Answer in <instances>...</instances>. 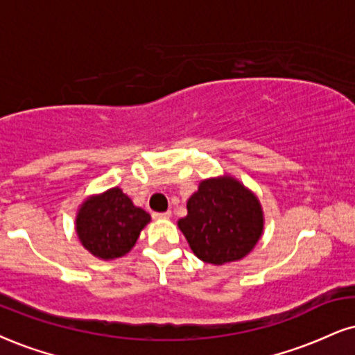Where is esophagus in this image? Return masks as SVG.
<instances>
[{
  "label": "esophagus",
  "instance_id": "obj_1",
  "mask_svg": "<svg viewBox=\"0 0 355 355\" xmlns=\"http://www.w3.org/2000/svg\"><path fill=\"white\" fill-rule=\"evenodd\" d=\"M172 216V213L165 211V213H153V218L155 220H168Z\"/></svg>",
  "mask_w": 355,
  "mask_h": 355
}]
</instances>
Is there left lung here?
I'll list each match as a JSON object with an SVG mask.
<instances>
[{
    "mask_svg": "<svg viewBox=\"0 0 355 355\" xmlns=\"http://www.w3.org/2000/svg\"><path fill=\"white\" fill-rule=\"evenodd\" d=\"M187 211L178 228L196 258L216 266L245 258L264 230L258 196L226 173L200 182L187 202Z\"/></svg>",
    "mask_w": 355,
    "mask_h": 355,
    "instance_id": "obj_1",
    "label": "left lung"
}]
</instances>
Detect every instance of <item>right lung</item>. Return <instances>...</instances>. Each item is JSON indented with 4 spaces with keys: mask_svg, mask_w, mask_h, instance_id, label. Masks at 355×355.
Here are the masks:
<instances>
[{
    "mask_svg": "<svg viewBox=\"0 0 355 355\" xmlns=\"http://www.w3.org/2000/svg\"><path fill=\"white\" fill-rule=\"evenodd\" d=\"M150 220V215L135 207L130 196L114 187L87 196L79 205L76 233L89 253L104 261H112L129 253Z\"/></svg>",
    "mask_w": 355,
    "mask_h": 355,
    "instance_id": "add662e5",
    "label": "right lung"
}]
</instances>
